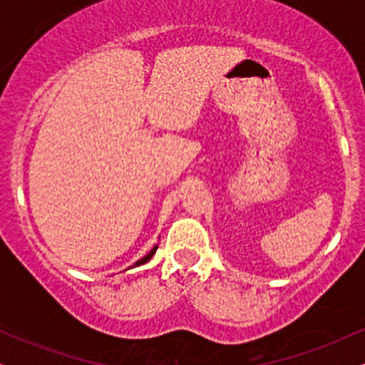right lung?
I'll use <instances>...</instances> for the list:
<instances>
[{
    "label": "right lung",
    "instance_id": "1",
    "mask_svg": "<svg viewBox=\"0 0 365 365\" xmlns=\"http://www.w3.org/2000/svg\"><path fill=\"white\" fill-rule=\"evenodd\" d=\"M156 249H158V245H156V247H153V250H150V252H149L148 255H145V257H142V259H139V261H137L135 264H133V266H140V264H145V262H148V261H149V259H150V257H153V255H154V252H156Z\"/></svg>",
    "mask_w": 365,
    "mask_h": 365
}]
</instances>
